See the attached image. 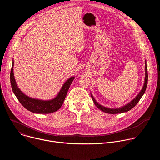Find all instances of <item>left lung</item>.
Returning a JSON list of instances; mask_svg holds the SVG:
<instances>
[{
	"label": "left lung",
	"instance_id": "8db88e82",
	"mask_svg": "<svg viewBox=\"0 0 160 160\" xmlns=\"http://www.w3.org/2000/svg\"><path fill=\"white\" fill-rule=\"evenodd\" d=\"M145 70H146V77H145V82L144 84V86L142 87V89L141 90V91L140 92V93L137 96V97L133 99L130 103H128V104H127L126 106L120 108H118V109H110V108H108L106 107H104L100 104H99L95 100V99L93 98V96L91 95V97H92V99L93 100L94 103L95 104V105L101 111L109 113V114H117V113H121V112H127L130 109H132L133 107L135 106V105L138 103V102L140 101L141 98L142 97L143 94H144L145 91L146 90V87H147V85H148V70H147V66H146V67H145Z\"/></svg>",
	"mask_w": 160,
	"mask_h": 160
}]
</instances>
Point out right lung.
<instances>
[{
	"instance_id": "1",
	"label": "right lung",
	"mask_w": 160,
	"mask_h": 160,
	"mask_svg": "<svg viewBox=\"0 0 160 160\" xmlns=\"http://www.w3.org/2000/svg\"><path fill=\"white\" fill-rule=\"evenodd\" d=\"M13 64L14 62H12L10 73L12 90L18 101L23 106L24 108L34 113L48 114L58 111L61 107L65 99L68 89H69L70 85L74 80V77L69 78L64 83L58 95L54 99L50 101H41L34 99L25 95L18 87L13 73Z\"/></svg>"
}]
</instances>
